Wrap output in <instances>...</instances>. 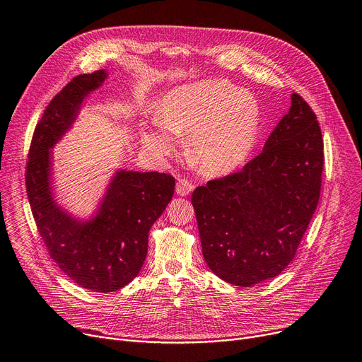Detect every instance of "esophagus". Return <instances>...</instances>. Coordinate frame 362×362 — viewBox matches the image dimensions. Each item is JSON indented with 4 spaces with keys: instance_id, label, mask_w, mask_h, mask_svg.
<instances>
[{
    "instance_id": "esophagus-1",
    "label": "esophagus",
    "mask_w": 362,
    "mask_h": 362,
    "mask_svg": "<svg viewBox=\"0 0 362 362\" xmlns=\"http://www.w3.org/2000/svg\"><path fill=\"white\" fill-rule=\"evenodd\" d=\"M193 190H194V185L190 181L180 180L177 182V194L178 196H187V194H190Z\"/></svg>"
}]
</instances>
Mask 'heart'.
I'll use <instances>...</instances> for the list:
<instances>
[{"instance_id": "heart-1", "label": "heart", "mask_w": 362, "mask_h": 362, "mask_svg": "<svg viewBox=\"0 0 362 362\" xmlns=\"http://www.w3.org/2000/svg\"><path fill=\"white\" fill-rule=\"evenodd\" d=\"M261 128L257 100L226 79H206L170 90L158 116L141 132L146 150L165 159L175 151L177 136L187 139V151L206 175H227L243 166Z\"/></svg>"}]
</instances>
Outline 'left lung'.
I'll use <instances>...</instances> for the list:
<instances>
[{
    "mask_svg": "<svg viewBox=\"0 0 362 362\" xmlns=\"http://www.w3.org/2000/svg\"><path fill=\"white\" fill-rule=\"evenodd\" d=\"M322 148L315 113L291 94L259 156L193 192L202 253L221 280L250 287L291 262L320 200Z\"/></svg>",
    "mask_w": 362,
    "mask_h": 362,
    "instance_id": "left-lung-1",
    "label": "left lung"
}]
</instances>
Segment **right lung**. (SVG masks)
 <instances>
[{"mask_svg": "<svg viewBox=\"0 0 362 362\" xmlns=\"http://www.w3.org/2000/svg\"><path fill=\"white\" fill-rule=\"evenodd\" d=\"M109 74L75 76L49 101L29 148L26 192L49 256L78 286L109 293L129 284L147 256L148 233L174 196L175 180L159 172L116 169L94 214L79 218L54 194V146L72 129L82 103Z\"/></svg>", "mask_w": 362, "mask_h": 362, "instance_id": "right-lung-1", "label": "right lung"}]
</instances>
